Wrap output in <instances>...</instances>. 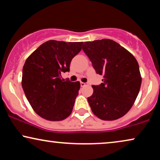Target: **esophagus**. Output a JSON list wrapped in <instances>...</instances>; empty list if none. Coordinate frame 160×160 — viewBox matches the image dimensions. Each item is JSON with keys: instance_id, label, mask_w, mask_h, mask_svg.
Segmentation results:
<instances>
[{"instance_id": "34e87169", "label": "esophagus", "mask_w": 160, "mask_h": 160, "mask_svg": "<svg viewBox=\"0 0 160 160\" xmlns=\"http://www.w3.org/2000/svg\"><path fill=\"white\" fill-rule=\"evenodd\" d=\"M88 85V83H86V82H80V86H81V87H84Z\"/></svg>"}]
</instances>
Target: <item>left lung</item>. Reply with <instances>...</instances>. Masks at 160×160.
<instances>
[{"label":"left lung","instance_id":"left-lung-1","mask_svg":"<svg viewBox=\"0 0 160 160\" xmlns=\"http://www.w3.org/2000/svg\"><path fill=\"white\" fill-rule=\"evenodd\" d=\"M82 50L96 72L104 77L99 86H92L93 94L88 97L93 113L104 121L121 118L132 107L141 86L137 60L111 39L86 42Z\"/></svg>","mask_w":160,"mask_h":160}]
</instances>
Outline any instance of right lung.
Wrapping results in <instances>:
<instances>
[{"label": "right lung", "mask_w": 160, "mask_h": 160, "mask_svg": "<svg viewBox=\"0 0 160 160\" xmlns=\"http://www.w3.org/2000/svg\"><path fill=\"white\" fill-rule=\"evenodd\" d=\"M82 42L49 40L29 55L22 69V86L33 110L48 121H58L72 113L80 88L79 81H65L72 59Z\"/></svg>", "instance_id": "add662e5"}]
</instances>
